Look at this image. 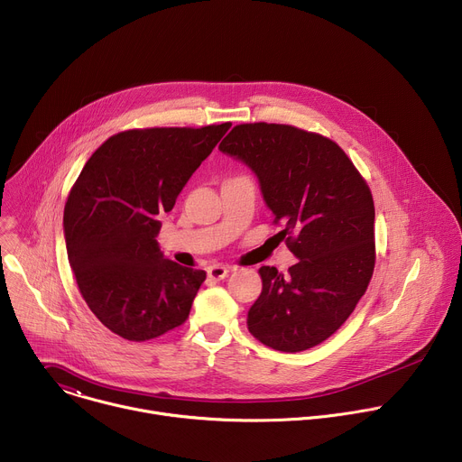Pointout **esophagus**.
I'll list each match as a JSON object with an SVG mask.
<instances>
[{
	"label": "esophagus",
	"instance_id": "34e87169",
	"mask_svg": "<svg viewBox=\"0 0 462 462\" xmlns=\"http://www.w3.org/2000/svg\"><path fill=\"white\" fill-rule=\"evenodd\" d=\"M230 269L232 267H228V265H212V267H208V278L223 280L230 273Z\"/></svg>",
	"mask_w": 462,
	"mask_h": 462
}]
</instances>
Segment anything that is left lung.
I'll list each match as a JSON object with an SVG mask.
<instances>
[{
  "instance_id": "8db88e82",
  "label": "left lung",
  "mask_w": 462,
  "mask_h": 462,
  "mask_svg": "<svg viewBox=\"0 0 462 462\" xmlns=\"http://www.w3.org/2000/svg\"><path fill=\"white\" fill-rule=\"evenodd\" d=\"M246 162L298 257L287 274L261 267L250 335L283 353L335 335L374 271V203L365 179L331 139L289 124H237L219 144Z\"/></svg>"
}]
</instances>
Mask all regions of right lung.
<instances>
[{"label":"right lung","instance_id":"1","mask_svg":"<svg viewBox=\"0 0 462 462\" xmlns=\"http://www.w3.org/2000/svg\"><path fill=\"white\" fill-rule=\"evenodd\" d=\"M230 125L120 131L73 184L63 210L68 257L88 307L120 338L153 340L188 319L207 273L161 254L159 216Z\"/></svg>","mask_w":462,"mask_h":462}]
</instances>
